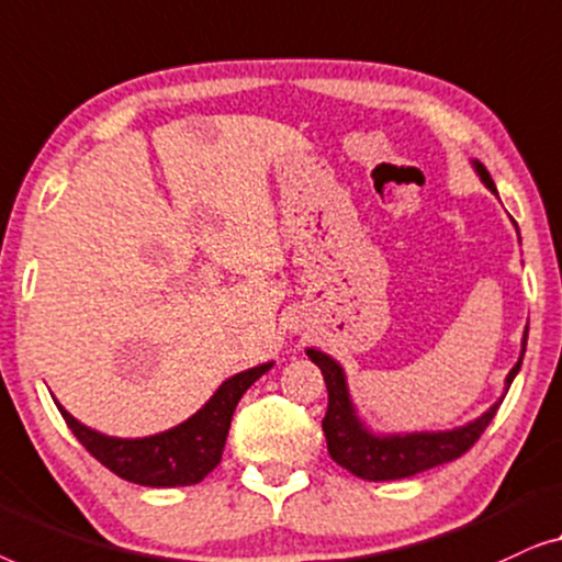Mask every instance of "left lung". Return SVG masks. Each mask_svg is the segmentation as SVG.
Here are the masks:
<instances>
[{
  "label": "left lung",
  "instance_id": "1",
  "mask_svg": "<svg viewBox=\"0 0 562 562\" xmlns=\"http://www.w3.org/2000/svg\"><path fill=\"white\" fill-rule=\"evenodd\" d=\"M473 168L484 180L486 188L496 193L494 180L488 170L481 162H473ZM525 341H521V357H525ZM307 357L313 363H318L328 386V409L323 417V432H326L328 453L338 465L351 471L353 476H361L367 481H392V479H407L415 473L428 471L432 465L456 461L469 450L473 442L481 438L486 425L494 420L496 409H499L502 400L494 407H488L479 420H473L463 428L446 430V432H409V436H374L359 423L353 405L349 400V390H346L344 369L326 357V353L307 349ZM521 367V359L515 363V369L507 376V390L512 379L517 376Z\"/></svg>",
  "mask_w": 562,
  "mask_h": 562
}]
</instances>
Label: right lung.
Returning a JSON list of instances; mask_svg holds the SVG:
<instances>
[{
    "instance_id": "right-lung-1",
    "label": "right lung",
    "mask_w": 562,
    "mask_h": 562,
    "mask_svg": "<svg viewBox=\"0 0 562 562\" xmlns=\"http://www.w3.org/2000/svg\"><path fill=\"white\" fill-rule=\"evenodd\" d=\"M270 367L272 363H262L226 379L199 413L178 428L137 440L101 436L78 423L58 402L55 405L78 442L120 479L142 486H191L218 465L241 394Z\"/></svg>"
}]
</instances>
